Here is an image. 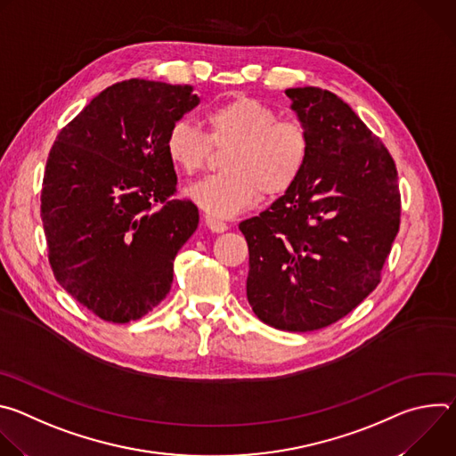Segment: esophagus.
<instances>
[{
    "label": "esophagus",
    "mask_w": 456,
    "mask_h": 456,
    "mask_svg": "<svg viewBox=\"0 0 456 456\" xmlns=\"http://www.w3.org/2000/svg\"><path fill=\"white\" fill-rule=\"evenodd\" d=\"M206 225H208L213 232H225V231L229 229V225H227L225 222H222V220H218V218H215V216H211V215L206 216Z\"/></svg>",
    "instance_id": "1"
}]
</instances>
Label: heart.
<instances>
[{
  "instance_id": "1",
  "label": "heart",
  "mask_w": 456,
  "mask_h": 456,
  "mask_svg": "<svg viewBox=\"0 0 456 456\" xmlns=\"http://www.w3.org/2000/svg\"><path fill=\"white\" fill-rule=\"evenodd\" d=\"M208 135L187 120H176L166 135V155L185 175H194L209 160L211 146L231 150L224 157L227 171L185 189V197L215 218H232L254 206L259 194L280 197L301 178L308 157L306 127L280 118L269 104L236 95L206 115Z\"/></svg>"
}]
</instances>
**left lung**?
Listing matches in <instances>:
<instances>
[{"instance_id":"left-lung-1","label":"left lung","mask_w":456,"mask_h":456,"mask_svg":"<svg viewBox=\"0 0 456 456\" xmlns=\"http://www.w3.org/2000/svg\"><path fill=\"white\" fill-rule=\"evenodd\" d=\"M310 137L308 164L269 209L243 220L247 299L269 327L310 332L350 314L380 283L401 224L395 162L336 94L289 88Z\"/></svg>"}]
</instances>
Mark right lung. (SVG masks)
I'll return each instance as SVG.
<instances>
[{"label":"right lung","mask_w":456,"mask_h":456,"mask_svg":"<svg viewBox=\"0 0 456 456\" xmlns=\"http://www.w3.org/2000/svg\"><path fill=\"white\" fill-rule=\"evenodd\" d=\"M200 102L189 85L129 79L64 126L46 160L41 220L59 285L110 322L151 312L173 283L199 209L175 199L169 127Z\"/></svg>","instance_id":"1"}]
</instances>
